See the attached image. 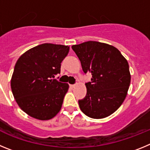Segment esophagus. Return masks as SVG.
Returning <instances> with one entry per match:
<instances>
[{
    "label": "esophagus",
    "instance_id": "34e87169",
    "mask_svg": "<svg viewBox=\"0 0 150 150\" xmlns=\"http://www.w3.org/2000/svg\"><path fill=\"white\" fill-rule=\"evenodd\" d=\"M70 87H71V88H74V87H75V85H70Z\"/></svg>",
    "mask_w": 150,
    "mask_h": 150
}]
</instances>
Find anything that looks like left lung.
Listing matches in <instances>:
<instances>
[{
  "label": "left lung",
  "instance_id": "8db88e82",
  "mask_svg": "<svg viewBox=\"0 0 150 150\" xmlns=\"http://www.w3.org/2000/svg\"><path fill=\"white\" fill-rule=\"evenodd\" d=\"M85 74L91 73L86 83V96L79 100V108L87 116L103 119L110 116L126 98L131 83L127 60L116 47L97 41L72 46Z\"/></svg>",
  "mask_w": 150,
  "mask_h": 150
}]
</instances>
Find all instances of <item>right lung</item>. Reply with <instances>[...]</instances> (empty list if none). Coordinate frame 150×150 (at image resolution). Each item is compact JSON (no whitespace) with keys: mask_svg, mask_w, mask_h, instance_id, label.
Returning <instances> with one entry per match:
<instances>
[{"mask_svg":"<svg viewBox=\"0 0 150 150\" xmlns=\"http://www.w3.org/2000/svg\"><path fill=\"white\" fill-rule=\"evenodd\" d=\"M70 47L43 43L22 54L16 63L11 78V89L18 107L28 116L49 120L61 110L67 83L57 81L61 63Z\"/></svg>","mask_w":150,"mask_h":150,"instance_id":"add662e5","label":"right lung"}]
</instances>
